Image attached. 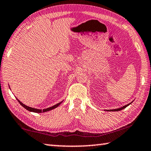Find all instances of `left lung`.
Segmentation results:
<instances>
[{"label":"left lung","mask_w":151,"mask_h":151,"mask_svg":"<svg viewBox=\"0 0 151 151\" xmlns=\"http://www.w3.org/2000/svg\"><path fill=\"white\" fill-rule=\"evenodd\" d=\"M132 101L130 103V104L126 105V106H124L122 107H119V108H117V109H107V110H106V111H120V110H122L123 109H125L126 107H128L129 105H130L132 104Z\"/></svg>","instance_id":"obj_1"}]
</instances>
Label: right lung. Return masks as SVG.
<instances>
[{
  "mask_svg": "<svg viewBox=\"0 0 151 151\" xmlns=\"http://www.w3.org/2000/svg\"><path fill=\"white\" fill-rule=\"evenodd\" d=\"M9 88H10V87H9ZM16 99H17V101L19 102V104L22 106L24 108H25L27 110H28V111H32V112H34V113H42V112H46V111H50V110L52 109H54L55 108H56L57 107L59 106L62 103H63V101H60V103H58V104H57L56 105H54V106L50 107H48V108H46V109H36V108H33V107H29L27 106H26V105L23 104L22 102L20 101L16 97Z\"/></svg>",
  "mask_w": 151,
  "mask_h": 151,
  "instance_id": "right-lung-1",
  "label": "right lung"
}]
</instances>
